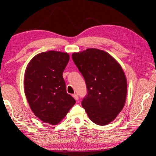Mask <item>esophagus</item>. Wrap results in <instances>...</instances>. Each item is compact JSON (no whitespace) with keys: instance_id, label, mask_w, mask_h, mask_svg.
<instances>
[{"instance_id":"esophagus-1","label":"esophagus","mask_w":156,"mask_h":156,"mask_svg":"<svg viewBox=\"0 0 156 156\" xmlns=\"http://www.w3.org/2000/svg\"><path fill=\"white\" fill-rule=\"evenodd\" d=\"M73 97L74 98V99L75 100H79V96L77 94H73Z\"/></svg>"}]
</instances>
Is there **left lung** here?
I'll use <instances>...</instances> for the list:
<instances>
[{
  "mask_svg": "<svg viewBox=\"0 0 156 156\" xmlns=\"http://www.w3.org/2000/svg\"><path fill=\"white\" fill-rule=\"evenodd\" d=\"M85 81L87 95L82 106L94 123L105 126L114 120L126 102L127 81L119 62L107 52L90 48L72 54Z\"/></svg>",
  "mask_w": 156,
  "mask_h": 156,
  "instance_id": "8db88e82",
  "label": "left lung"
}]
</instances>
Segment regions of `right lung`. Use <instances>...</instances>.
Returning a JSON list of instances; mask_svg holds the SVG:
<instances>
[{"label":"right lung","mask_w":156,"mask_h":156,"mask_svg":"<svg viewBox=\"0 0 156 156\" xmlns=\"http://www.w3.org/2000/svg\"><path fill=\"white\" fill-rule=\"evenodd\" d=\"M69 60L67 53L49 51L36 55L26 68V98L32 111L45 123L58 124L75 103L62 76Z\"/></svg>","instance_id":"obj_1"}]
</instances>
